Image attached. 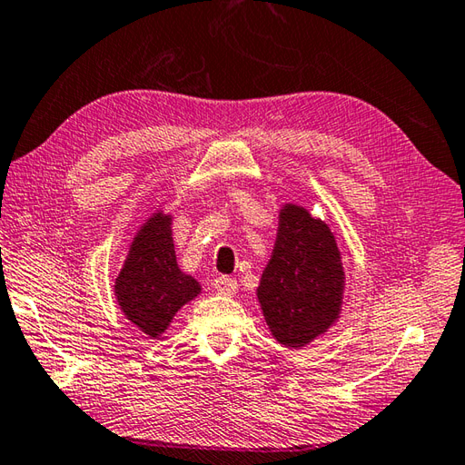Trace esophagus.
<instances>
[{
    "label": "esophagus",
    "instance_id": "obj_1",
    "mask_svg": "<svg viewBox=\"0 0 465 465\" xmlns=\"http://www.w3.org/2000/svg\"><path fill=\"white\" fill-rule=\"evenodd\" d=\"M213 288L217 293L232 298V295H235V292H238V282H235L233 278H227V275H222V278H217L213 282Z\"/></svg>",
    "mask_w": 465,
    "mask_h": 465
}]
</instances>
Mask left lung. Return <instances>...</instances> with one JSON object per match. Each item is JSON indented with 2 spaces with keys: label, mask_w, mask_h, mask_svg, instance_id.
Segmentation results:
<instances>
[{
  "label": "left lung",
  "mask_w": 465,
  "mask_h": 465,
  "mask_svg": "<svg viewBox=\"0 0 465 465\" xmlns=\"http://www.w3.org/2000/svg\"><path fill=\"white\" fill-rule=\"evenodd\" d=\"M343 288L341 253L328 223L302 205L285 203L258 288L273 338L292 350L320 338L340 318Z\"/></svg>",
  "instance_id": "obj_1"
}]
</instances>
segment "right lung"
Instances as JSON below:
<instances>
[{"mask_svg":"<svg viewBox=\"0 0 465 465\" xmlns=\"http://www.w3.org/2000/svg\"><path fill=\"white\" fill-rule=\"evenodd\" d=\"M114 293L122 313L150 340L160 338L173 315L202 293L200 282L177 265L170 213L157 210L137 230Z\"/></svg>","mask_w":465,"mask_h":465,"instance_id":"right-lung-1","label":"right lung"}]
</instances>
